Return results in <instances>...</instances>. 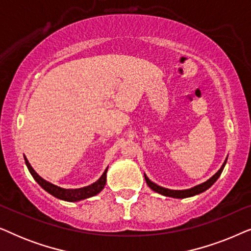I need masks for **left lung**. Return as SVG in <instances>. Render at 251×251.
I'll return each instance as SVG.
<instances>
[{
  "label": "left lung",
  "instance_id": "8db88e82",
  "mask_svg": "<svg viewBox=\"0 0 251 251\" xmlns=\"http://www.w3.org/2000/svg\"><path fill=\"white\" fill-rule=\"evenodd\" d=\"M225 163L226 161L223 164L221 169H219L217 173H216L214 176H212L210 179H208L207 181H204V183H202L200 185H198V186H195L193 188H190V190H184V191H174V190H168V188H163L159 186V185L154 184L153 181H151L149 178L145 176V180L147 185H149L151 190H153L154 192H156V193L159 194H162L164 197H171V198H178V199H184V198H188V197H193V195H197L199 193H202V192H204L205 190H208L209 187L211 186L212 184L215 183L216 180L218 179V177L221 176L223 169H224L225 167Z\"/></svg>",
  "mask_w": 251,
  "mask_h": 251
}]
</instances>
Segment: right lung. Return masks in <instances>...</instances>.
I'll return each mask as SVG.
<instances>
[{"label":"right lung","instance_id":"obj_1","mask_svg":"<svg viewBox=\"0 0 251 251\" xmlns=\"http://www.w3.org/2000/svg\"><path fill=\"white\" fill-rule=\"evenodd\" d=\"M25 162L26 166L28 168L30 175H32L34 179L37 181V184L40 185L43 190H46L48 193H50L51 195H53L54 198L60 199V200L64 201H70V202H75V201H80L83 200V199H88L94 197V195L98 194L102 188H104L105 184H106V173H107V169L104 171V174L101 175V177L96 181V183L89 185L87 187H82V188H75V190H66V188H61L58 187L56 185L49 183V181L44 180L43 178H41L39 175H37L27 159L25 157Z\"/></svg>","mask_w":251,"mask_h":251}]
</instances>
